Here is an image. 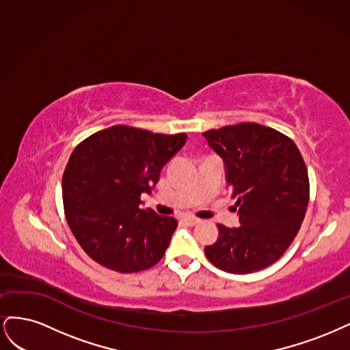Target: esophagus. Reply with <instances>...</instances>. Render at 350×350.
I'll list each match as a JSON object with an SVG mask.
<instances>
[{"mask_svg":"<svg viewBox=\"0 0 350 350\" xmlns=\"http://www.w3.org/2000/svg\"><path fill=\"white\" fill-rule=\"evenodd\" d=\"M182 221H183L185 224L190 225V227H193V225H198V224L200 222V219H198V218H195V217H183Z\"/></svg>","mask_w":350,"mask_h":350,"instance_id":"esophagus-1","label":"esophagus"}]
</instances>
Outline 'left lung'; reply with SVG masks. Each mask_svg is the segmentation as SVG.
<instances>
[{
	"label": "left lung",
	"instance_id": "8db88e82",
	"mask_svg": "<svg viewBox=\"0 0 350 350\" xmlns=\"http://www.w3.org/2000/svg\"><path fill=\"white\" fill-rule=\"evenodd\" d=\"M202 135L224 161L241 224H218V240L205 247V254L224 272H257L275 263L301 228L310 199L306 163L294 141L258 123Z\"/></svg>",
	"mask_w": 350,
	"mask_h": 350
}]
</instances>
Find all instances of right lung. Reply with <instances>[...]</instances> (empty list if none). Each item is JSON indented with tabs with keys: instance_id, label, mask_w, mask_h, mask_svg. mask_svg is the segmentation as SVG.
Here are the masks:
<instances>
[{
	"instance_id": "1",
	"label": "right lung",
	"mask_w": 350,
	"mask_h": 350,
	"mask_svg": "<svg viewBox=\"0 0 350 350\" xmlns=\"http://www.w3.org/2000/svg\"><path fill=\"white\" fill-rule=\"evenodd\" d=\"M186 139V133L116 125L75 146L62 177L64 209L78 244L94 262L132 273L161 260L177 221L141 209L139 198L151 193Z\"/></svg>"
}]
</instances>
